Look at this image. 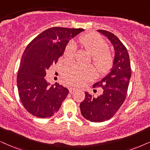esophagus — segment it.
<instances>
[{
    "label": "esophagus",
    "instance_id": "1",
    "mask_svg": "<svg viewBox=\"0 0 150 150\" xmlns=\"http://www.w3.org/2000/svg\"><path fill=\"white\" fill-rule=\"evenodd\" d=\"M76 91H77L76 89L74 88H69V92L71 93H73Z\"/></svg>",
    "mask_w": 150,
    "mask_h": 150
}]
</instances>
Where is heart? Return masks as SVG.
<instances>
[{
	"label": "heart",
	"instance_id": "obj_1",
	"mask_svg": "<svg viewBox=\"0 0 150 150\" xmlns=\"http://www.w3.org/2000/svg\"><path fill=\"white\" fill-rule=\"evenodd\" d=\"M79 45L91 55L92 63L100 74L108 73L111 69L113 59L107 51L108 45L101 37L96 34H88L78 39ZM75 45L70 42L64 50V57L68 61L74 58ZM95 75V71L91 66L83 67L76 64H69L62 69V78L69 86L79 87L84 85Z\"/></svg>",
	"mask_w": 150,
	"mask_h": 150
}]
</instances>
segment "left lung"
<instances>
[{
  "instance_id": "1",
  "label": "left lung",
  "mask_w": 150,
  "mask_h": 150,
  "mask_svg": "<svg viewBox=\"0 0 150 150\" xmlns=\"http://www.w3.org/2000/svg\"><path fill=\"white\" fill-rule=\"evenodd\" d=\"M112 43L115 50L113 67L101 81L93 87H101L102 93L94 97L85 92L84 101L80 103L81 113L91 122H101L111 119L124 102L131 77V65L127 50L120 39L110 32L98 30Z\"/></svg>"
}]
</instances>
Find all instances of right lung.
<instances>
[{"label": "right lung", "instance_id": "1", "mask_svg": "<svg viewBox=\"0 0 150 150\" xmlns=\"http://www.w3.org/2000/svg\"><path fill=\"white\" fill-rule=\"evenodd\" d=\"M84 30L48 28L26 47L17 75V87L21 101L30 114L45 118L59 111L69 89L59 83L50 85L45 77L46 71L63 55L70 39Z\"/></svg>", "mask_w": 150, "mask_h": 150}]
</instances>
